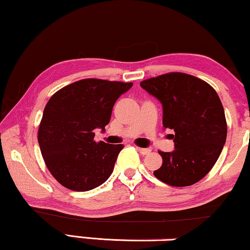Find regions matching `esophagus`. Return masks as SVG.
<instances>
[{
  "label": "esophagus",
  "instance_id": "1",
  "mask_svg": "<svg viewBox=\"0 0 250 250\" xmlns=\"http://www.w3.org/2000/svg\"><path fill=\"white\" fill-rule=\"evenodd\" d=\"M137 150L139 151V153L142 154V155H147L151 151V149L149 148H140V147H137Z\"/></svg>",
  "mask_w": 250,
  "mask_h": 250
}]
</instances>
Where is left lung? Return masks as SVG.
Here are the masks:
<instances>
[{"mask_svg": "<svg viewBox=\"0 0 250 250\" xmlns=\"http://www.w3.org/2000/svg\"><path fill=\"white\" fill-rule=\"evenodd\" d=\"M140 86L163 108V127L174 150L160 151L163 164L155 177L174 187L197 183L211 170L226 141L228 126L218 94L209 83L190 74L172 72L150 78Z\"/></svg>", "mask_w": 250, "mask_h": 250, "instance_id": "left-lung-1", "label": "left lung"}]
</instances>
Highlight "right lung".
Instances as JSON below:
<instances>
[{"label":"right lung","instance_id":"right-lung-1","mask_svg":"<svg viewBox=\"0 0 250 250\" xmlns=\"http://www.w3.org/2000/svg\"><path fill=\"white\" fill-rule=\"evenodd\" d=\"M132 86V83L83 79L50 97L38 141L48 170L64 187L86 192L111 176L124 146L96 142L94 129L104 131L116 101Z\"/></svg>","mask_w":250,"mask_h":250}]
</instances>
